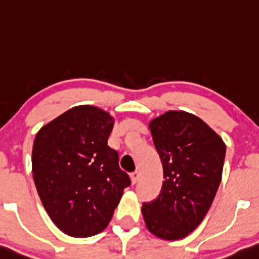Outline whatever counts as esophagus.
<instances>
[{
	"label": "esophagus",
	"instance_id": "34e87169",
	"mask_svg": "<svg viewBox=\"0 0 259 259\" xmlns=\"http://www.w3.org/2000/svg\"><path fill=\"white\" fill-rule=\"evenodd\" d=\"M130 177H132V182L136 183L140 179V172L139 171H134V172L130 174Z\"/></svg>",
	"mask_w": 259,
	"mask_h": 259
}]
</instances>
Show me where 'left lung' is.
<instances>
[{
    "label": "left lung",
    "instance_id": "8db88e82",
    "mask_svg": "<svg viewBox=\"0 0 259 259\" xmlns=\"http://www.w3.org/2000/svg\"><path fill=\"white\" fill-rule=\"evenodd\" d=\"M149 129L164 181L158 198L143 202V220L158 238L183 239L212 204L222 179L226 145L205 121L185 111L154 118Z\"/></svg>",
    "mask_w": 259,
    "mask_h": 259
}]
</instances>
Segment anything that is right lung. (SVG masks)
<instances>
[{"label":"right lung","instance_id":"add662e5","mask_svg":"<svg viewBox=\"0 0 259 259\" xmlns=\"http://www.w3.org/2000/svg\"><path fill=\"white\" fill-rule=\"evenodd\" d=\"M114 119L95 106L72 107L37 133L32 174L55 226L73 238L99 234L108 226L130 179L107 140Z\"/></svg>","mask_w":259,"mask_h":259}]
</instances>
